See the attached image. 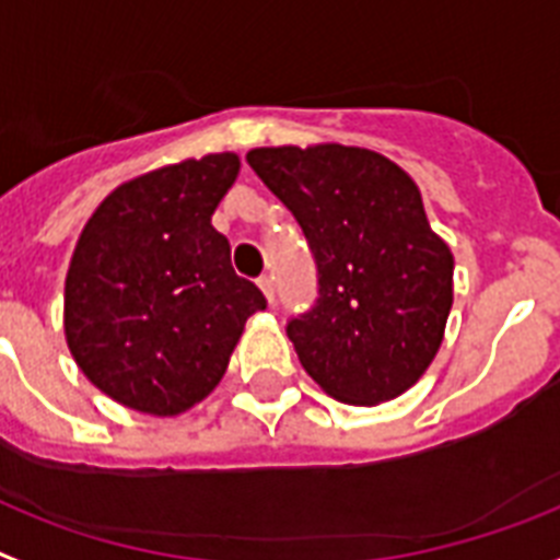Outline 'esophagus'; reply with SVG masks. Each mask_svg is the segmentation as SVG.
<instances>
[{
	"label": "esophagus",
	"mask_w": 560,
	"mask_h": 560,
	"mask_svg": "<svg viewBox=\"0 0 560 560\" xmlns=\"http://www.w3.org/2000/svg\"><path fill=\"white\" fill-rule=\"evenodd\" d=\"M257 283H259V289H262V294H266V298H268V303H275V283H271V277L262 275L257 280Z\"/></svg>",
	"instance_id": "1"
}]
</instances>
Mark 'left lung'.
Returning <instances> with one entry per match:
<instances>
[{"label": "left lung", "mask_w": 560, "mask_h": 560, "mask_svg": "<svg viewBox=\"0 0 560 560\" xmlns=\"http://www.w3.org/2000/svg\"><path fill=\"white\" fill-rule=\"evenodd\" d=\"M248 163L318 268V298L285 324L303 371L341 402L394 400L435 359L453 306V254L415 180L350 145L254 149Z\"/></svg>", "instance_id": "8db88e82"}]
</instances>
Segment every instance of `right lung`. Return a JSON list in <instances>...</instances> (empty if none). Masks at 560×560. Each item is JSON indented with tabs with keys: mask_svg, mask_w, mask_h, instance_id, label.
<instances>
[{
	"mask_svg": "<svg viewBox=\"0 0 560 560\" xmlns=\"http://www.w3.org/2000/svg\"><path fill=\"white\" fill-rule=\"evenodd\" d=\"M236 175V154L149 172L107 195L78 240L67 345L86 380L128 409H192L228 371L245 320L266 310L210 221Z\"/></svg>",
	"mask_w": 560,
	"mask_h": 560,
	"instance_id": "add662e5",
	"label": "right lung"
}]
</instances>
